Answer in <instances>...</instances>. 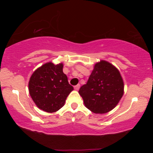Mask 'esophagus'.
<instances>
[{
	"label": "esophagus",
	"mask_w": 153,
	"mask_h": 153,
	"mask_svg": "<svg viewBox=\"0 0 153 153\" xmlns=\"http://www.w3.org/2000/svg\"><path fill=\"white\" fill-rule=\"evenodd\" d=\"M80 84H78V85H75V86L74 87L75 90H76V91H78V90H79V88H80Z\"/></svg>",
	"instance_id": "obj_1"
}]
</instances>
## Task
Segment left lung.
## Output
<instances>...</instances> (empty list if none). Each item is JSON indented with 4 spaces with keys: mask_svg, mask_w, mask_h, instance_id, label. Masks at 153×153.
<instances>
[{
    "mask_svg": "<svg viewBox=\"0 0 153 153\" xmlns=\"http://www.w3.org/2000/svg\"><path fill=\"white\" fill-rule=\"evenodd\" d=\"M86 108L95 114H105L118 104L124 94V82L113 65L101 60L95 65L86 84L78 91Z\"/></svg>",
    "mask_w": 153,
    "mask_h": 153,
    "instance_id": "1",
    "label": "left lung"
}]
</instances>
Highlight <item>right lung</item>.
<instances>
[{"instance_id": "obj_1", "label": "right lung", "mask_w": 153, "mask_h": 153, "mask_svg": "<svg viewBox=\"0 0 153 153\" xmlns=\"http://www.w3.org/2000/svg\"><path fill=\"white\" fill-rule=\"evenodd\" d=\"M62 68V63L47 62L31 75L29 82V94L40 109L49 113L60 109L73 90Z\"/></svg>"}]
</instances>
